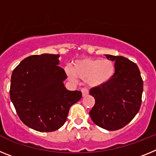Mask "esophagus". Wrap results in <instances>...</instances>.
I'll return each instance as SVG.
<instances>
[{"label": "esophagus", "mask_w": 156, "mask_h": 156, "mask_svg": "<svg viewBox=\"0 0 156 156\" xmlns=\"http://www.w3.org/2000/svg\"><path fill=\"white\" fill-rule=\"evenodd\" d=\"M81 91H82L83 97H86V96L89 94V90H88L87 88H83Z\"/></svg>", "instance_id": "1"}]
</instances>
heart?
<instances>
[{
  "mask_svg": "<svg viewBox=\"0 0 156 156\" xmlns=\"http://www.w3.org/2000/svg\"><path fill=\"white\" fill-rule=\"evenodd\" d=\"M66 73L72 80L79 77L86 80L91 87H99L112 79L115 73V66L108 59L83 58L74 62L73 68L66 66Z\"/></svg>",
  "mask_w": 156,
  "mask_h": 156,
  "instance_id": "b5f03b06",
  "label": "heart"
}]
</instances>
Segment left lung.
Instances as JSON below:
<instances>
[{"label":"left lung","instance_id":"left-lung-1","mask_svg":"<svg viewBox=\"0 0 156 156\" xmlns=\"http://www.w3.org/2000/svg\"><path fill=\"white\" fill-rule=\"evenodd\" d=\"M105 56L115 61V73L108 82L90 89L95 104L89 113L97 126L116 130L128 124L140 110L143 80L134 62L122 56Z\"/></svg>","mask_w":156,"mask_h":156}]
</instances>
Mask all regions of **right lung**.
I'll list each match as a JSON object with an SVG mask.
<instances>
[{
    "label": "right lung",
    "instance_id": "add662e5",
    "mask_svg": "<svg viewBox=\"0 0 156 156\" xmlns=\"http://www.w3.org/2000/svg\"><path fill=\"white\" fill-rule=\"evenodd\" d=\"M58 55L43 54L23 59L11 78L10 98L19 119L40 132H51L66 122L70 107L82 98L70 91L63 81L66 72L58 66Z\"/></svg>",
    "mask_w": 156,
    "mask_h": 156
}]
</instances>
